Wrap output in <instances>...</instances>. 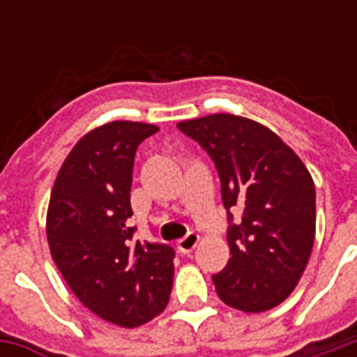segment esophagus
Here are the masks:
<instances>
[{
    "instance_id": "1",
    "label": "esophagus",
    "mask_w": 357,
    "mask_h": 357,
    "mask_svg": "<svg viewBox=\"0 0 357 357\" xmlns=\"http://www.w3.org/2000/svg\"><path fill=\"white\" fill-rule=\"evenodd\" d=\"M199 239H201V237H199L197 233L189 231L185 237H183V239L178 241V250L179 252H183V255L191 252V250H193V248L199 245Z\"/></svg>"
}]
</instances>
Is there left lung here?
Returning <instances> with one entry per match:
<instances>
[{"instance_id":"left-lung-1","label":"left lung","mask_w":357,"mask_h":357,"mask_svg":"<svg viewBox=\"0 0 357 357\" xmlns=\"http://www.w3.org/2000/svg\"><path fill=\"white\" fill-rule=\"evenodd\" d=\"M216 166L227 212L229 262L212 277L227 306L266 312L298 283L315 237L307 168L266 126L235 114L179 122Z\"/></svg>"}]
</instances>
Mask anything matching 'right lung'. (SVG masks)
<instances>
[{
  "instance_id": "obj_1",
  "label": "right lung",
  "mask_w": 357,
  "mask_h": 357,
  "mask_svg": "<svg viewBox=\"0 0 357 357\" xmlns=\"http://www.w3.org/2000/svg\"><path fill=\"white\" fill-rule=\"evenodd\" d=\"M158 128L110 122L84 135L59 170L47 241L70 291L105 321L137 327L162 312L176 250L135 239L130 204L135 153Z\"/></svg>"
}]
</instances>
